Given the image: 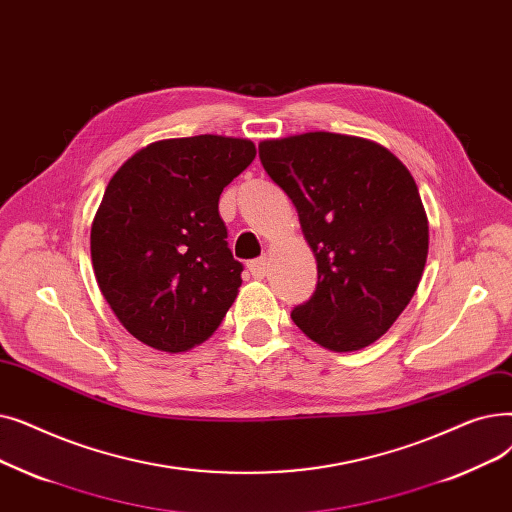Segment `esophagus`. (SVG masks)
I'll return each mask as SVG.
<instances>
[{
  "instance_id": "obj_1",
  "label": "esophagus",
  "mask_w": 512,
  "mask_h": 512,
  "mask_svg": "<svg viewBox=\"0 0 512 512\" xmlns=\"http://www.w3.org/2000/svg\"><path fill=\"white\" fill-rule=\"evenodd\" d=\"M248 271L252 273L254 279H264L266 273H269V262H266V258L252 260V262H248Z\"/></svg>"
}]
</instances>
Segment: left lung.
Segmentation results:
<instances>
[{"label": "left lung", "mask_w": 512, "mask_h": 512, "mask_svg": "<svg viewBox=\"0 0 512 512\" xmlns=\"http://www.w3.org/2000/svg\"><path fill=\"white\" fill-rule=\"evenodd\" d=\"M258 150L298 210L319 273L291 319L331 352L375 344L427 262L429 221L410 170L377 141L327 131L264 139Z\"/></svg>", "instance_id": "8db88e82"}]
</instances>
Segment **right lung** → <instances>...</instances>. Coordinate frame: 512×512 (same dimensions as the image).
<instances>
[{
	"instance_id": "1",
	"label": "right lung",
	"mask_w": 512,
	"mask_h": 512,
	"mask_svg": "<svg viewBox=\"0 0 512 512\" xmlns=\"http://www.w3.org/2000/svg\"><path fill=\"white\" fill-rule=\"evenodd\" d=\"M254 158L250 139L175 137L148 143L112 175L91 223V262L141 344L196 348L235 302L243 266L227 248L218 198Z\"/></svg>"
}]
</instances>
